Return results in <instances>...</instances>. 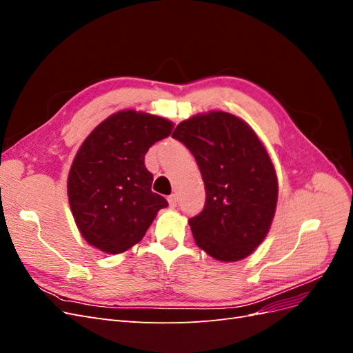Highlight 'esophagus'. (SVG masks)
Masks as SVG:
<instances>
[{
    "label": "esophagus",
    "instance_id": "esophagus-1",
    "mask_svg": "<svg viewBox=\"0 0 353 353\" xmlns=\"http://www.w3.org/2000/svg\"><path fill=\"white\" fill-rule=\"evenodd\" d=\"M168 201H169V206H170V208H176V205H178V197H176V194H170V196L168 197Z\"/></svg>",
    "mask_w": 353,
    "mask_h": 353
}]
</instances>
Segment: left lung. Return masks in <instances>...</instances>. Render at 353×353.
<instances>
[{
	"label": "left lung",
	"mask_w": 353,
	"mask_h": 353,
	"mask_svg": "<svg viewBox=\"0 0 353 353\" xmlns=\"http://www.w3.org/2000/svg\"><path fill=\"white\" fill-rule=\"evenodd\" d=\"M172 138L194 156L206 188L205 208L188 221L197 245L223 262L249 256L270 230L279 196L263 144L248 123L225 112L181 122Z\"/></svg>",
	"instance_id": "obj_1"
}]
</instances>
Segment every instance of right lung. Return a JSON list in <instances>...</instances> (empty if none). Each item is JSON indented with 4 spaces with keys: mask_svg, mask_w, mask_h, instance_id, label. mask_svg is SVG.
<instances>
[{
    "mask_svg": "<svg viewBox=\"0 0 353 353\" xmlns=\"http://www.w3.org/2000/svg\"><path fill=\"white\" fill-rule=\"evenodd\" d=\"M174 123L134 110L114 113L87 137L74 157L68 194L74 222L94 248L116 254L140 241L168 206L152 191L144 156Z\"/></svg>",
    "mask_w": 353,
    "mask_h": 353,
    "instance_id": "obj_1",
    "label": "right lung"
}]
</instances>
